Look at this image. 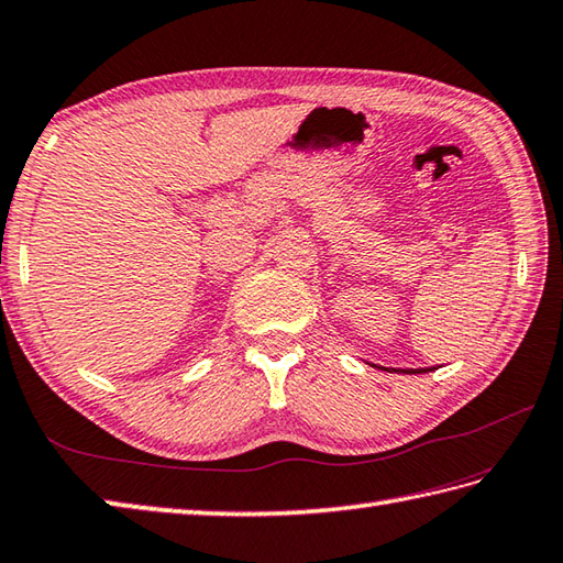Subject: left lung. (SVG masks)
<instances>
[{
  "label": "left lung",
  "instance_id": "obj_1",
  "mask_svg": "<svg viewBox=\"0 0 563 563\" xmlns=\"http://www.w3.org/2000/svg\"><path fill=\"white\" fill-rule=\"evenodd\" d=\"M427 373V371H432V368H410V371H405V373Z\"/></svg>",
  "mask_w": 563,
  "mask_h": 563
}]
</instances>
